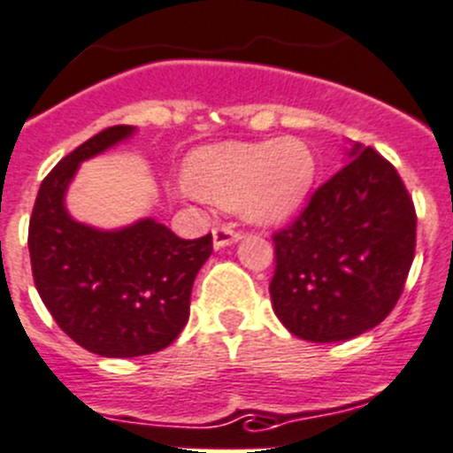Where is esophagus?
<instances>
[{
    "mask_svg": "<svg viewBox=\"0 0 453 453\" xmlns=\"http://www.w3.org/2000/svg\"><path fill=\"white\" fill-rule=\"evenodd\" d=\"M242 238L240 231H235L234 224H222V226H215L213 229V247L215 249H222V247H229V244L238 242Z\"/></svg>",
    "mask_w": 453,
    "mask_h": 453,
    "instance_id": "34e87169",
    "label": "esophagus"
}]
</instances>
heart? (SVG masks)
I'll list each match as a JSON object with an SVG mask.
<instances>
[{"instance_id":"1","label":"heart","mask_w":453,"mask_h":453,"mask_svg":"<svg viewBox=\"0 0 453 453\" xmlns=\"http://www.w3.org/2000/svg\"><path fill=\"white\" fill-rule=\"evenodd\" d=\"M317 159L298 139L202 148L186 164V184L215 204L238 206L251 222H283L305 202Z\"/></svg>"}]
</instances>
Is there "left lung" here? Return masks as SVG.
Masks as SVG:
<instances>
[{
	"label": "left lung",
	"instance_id": "1",
	"mask_svg": "<svg viewBox=\"0 0 453 453\" xmlns=\"http://www.w3.org/2000/svg\"><path fill=\"white\" fill-rule=\"evenodd\" d=\"M348 159L273 234V312L305 342H346L384 321L416 254V209L393 164L362 143Z\"/></svg>",
	"mask_w": 453,
	"mask_h": 453
}]
</instances>
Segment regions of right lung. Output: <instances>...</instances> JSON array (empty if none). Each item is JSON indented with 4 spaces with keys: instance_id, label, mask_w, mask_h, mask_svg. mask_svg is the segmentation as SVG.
I'll return each mask as SVG.
<instances>
[{
    "instance_id": "obj_1",
    "label": "right lung",
    "mask_w": 453,
    "mask_h": 453,
    "mask_svg": "<svg viewBox=\"0 0 453 453\" xmlns=\"http://www.w3.org/2000/svg\"><path fill=\"white\" fill-rule=\"evenodd\" d=\"M134 132L114 126L69 152L44 177L28 222L33 280L60 330L101 357H141L180 337L190 289L213 254V238H177L152 218L101 231L65 206L78 165Z\"/></svg>"
}]
</instances>
